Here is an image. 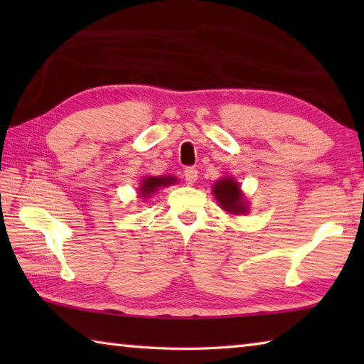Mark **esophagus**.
<instances>
[{
    "label": "esophagus",
    "mask_w": 364,
    "mask_h": 364,
    "mask_svg": "<svg viewBox=\"0 0 364 364\" xmlns=\"http://www.w3.org/2000/svg\"><path fill=\"white\" fill-rule=\"evenodd\" d=\"M184 180H186L188 184H194L197 180V168L196 167H188L184 170Z\"/></svg>",
    "instance_id": "1"
}]
</instances>
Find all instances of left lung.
<instances>
[{
	"label": "left lung",
	"mask_w": 364,
	"mask_h": 364,
	"mask_svg": "<svg viewBox=\"0 0 364 364\" xmlns=\"http://www.w3.org/2000/svg\"><path fill=\"white\" fill-rule=\"evenodd\" d=\"M213 194L220 202V205L223 207V210L230 213H244L245 205L244 197L241 189H239V184L232 180V178H225V180H220L213 186Z\"/></svg>",
	"instance_id": "obj_1"
}]
</instances>
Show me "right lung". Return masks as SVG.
<instances>
[{
	"label": "right lung",
	"instance_id": "obj_1",
	"mask_svg": "<svg viewBox=\"0 0 364 364\" xmlns=\"http://www.w3.org/2000/svg\"><path fill=\"white\" fill-rule=\"evenodd\" d=\"M173 183H176L173 176H149V178H146L143 183H141L139 194L143 197H147L152 193H156L159 188L168 186V184H173Z\"/></svg>",
	"mask_w": 364,
	"mask_h": 364
}]
</instances>
